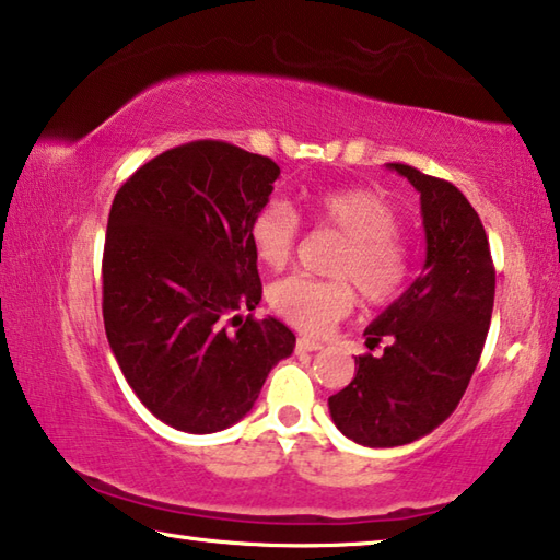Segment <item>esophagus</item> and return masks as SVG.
<instances>
[{
  "label": "esophagus",
  "instance_id": "esophagus-1",
  "mask_svg": "<svg viewBox=\"0 0 560 560\" xmlns=\"http://www.w3.org/2000/svg\"><path fill=\"white\" fill-rule=\"evenodd\" d=\"M320 348H324V343H320V340H316V338L301 336V338L296 340V350H299V353H314V350H320Z\"/></svg>",
  "mask_w": 560,
  "mask_h": 560
}]
</instances>
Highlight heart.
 <instances>
[{"label": "heart", "mask_w": 560, "mask_h": 560, "mask_svg": "<svg viewBox=\"0 0 560 560\" xmlns=\"http://www.w3.org/2000/svg\"><path fill=\"white\" fill-rule=\"evenodd\" d=\"M311 217L318 226L343 236L330 271L336 279L293 277L271 283L269 306L303 334H324L355 306V290L383 306L400 296L410 279V249L397 230L400 217L383 195L363 187L330 189L314 197ZM301 222L293 207L271 200L249 222V242L261 264L283 269L296 252Z\"/></svg>", "instance_id": "1"}]
</instances>
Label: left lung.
<instances>
[{"label": "left lung", "instance_id": "8db88e82", "mask_svg": "<svg viewBox=\"0 0 560 560\" xmlns=\"http://www.w3.org/2000/svg\"><path fill=\"white\" fill-rule=\"evenodd\" d=\"M420 192L428 257L400 299L365 328L355 377L328 397L336 428L363 447H400L459 405L485 348L497 271L479 214L447 179L390 163Z\"/></svg>", "mask_w": 560, "mask_h": 560}]
</instances>
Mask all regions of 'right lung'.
Returning <instances> with one entry per match:
<instances>
[{"mask_svg": "<svg viewBox=\"0 0 560 560\" xmlns=\"http://www.w3.org/2000/svg\"><path fill=\"white\" fill-rule=\"evenodd\" d=\"M279 173L271 158L195 140L138 167L110 205L103 324L132 393L170 428H232L293 353L277 318L223 324L261 301L249 222Z\"/></svg>", "mask_w": 560, "mask_h": 560, "instance_id": "obj_1", "label": "right lung"}]
</instances>
